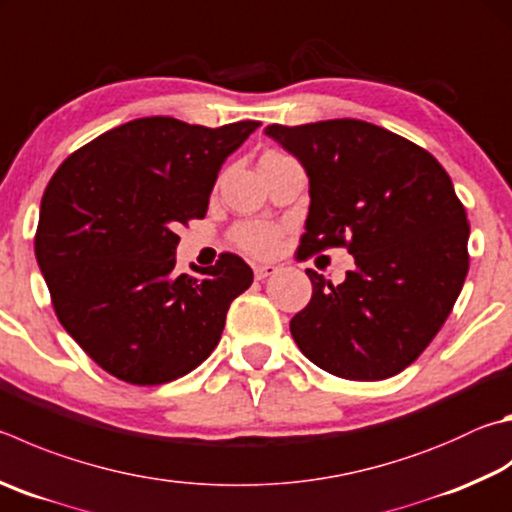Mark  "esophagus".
Wrapping results in <instances>:
<instances>
[{"label":"esophagus","instance_id":"obj_1","mask_svg":"<svg viewBox=\"0 0 512 512\" xmlns=\"http://www.w3.org/2000/svg\"><path fill=\"white\" fill-rule=\"evenodd\" d=\"M253 271H255V277H257V280H266L268 275L277 273V266H273V264H255V266H253Z\"/></svg>","mask_w":512,"mask_h":512}]
</instances>
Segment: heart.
<instances>
[{
  "mask_svg": "<svg viewBox=\"0 0 512 512\" xmlns=\"http://www.w3.org/2000/svg\"><path fill=\"white\" fill-rule=\"evenodd\" d=\"M280 237L282 230L275 224H268V221H241V224H237L235 230H232V241H235L244 253L255 257L273 255L277 250V244H280Z\"/></svg>",
  "mask_w": 512,
  "mask_h": 512,
  "instance_id": "obj_1",
  "label": "heart"
}]
</instances>
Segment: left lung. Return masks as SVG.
I'll list each match as a JSON object with an SVG mask.
<instances>
[{
    "mask_svg": "<svg viewBox=\"0 0 512 512\" xmlns=\"http://www.w3.org/2000/svg\"><path fill=\"white\" fill-rule=\"evenodd\" d=\"M309 174L297 255L347 248L356 268L331 284L306 271L311 302L291 320L306 358L347 380H383L421 356L448 320L470 266L466 208L448 172L407 138L365 120L271 125Z\"/></svg>",
    "mask_w": 512,
    "mask_h": 512,
    "instance_id": "obj_1",
    "label": "left lung"
}]
</instances>
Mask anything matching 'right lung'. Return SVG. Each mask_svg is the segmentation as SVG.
I'll list each match as a JSON object with an SVG mask.
<instances>
[{
	"mask_svg": "<svg viewBox=\"0 0 512 512\" xmlns=\"http://www.w3.org/2000/svg\"><path fill=\"white\" fill-rule=\"evenodd\" d=\"M262 125L136 118L73 152L46 185L35 257L55 315L82 351L129 385H163L217 347L235 297L253 284L221 253L176 273V230L203 219L228 156Z\"/></svg>",
	"mask_w": 512,
	"mask_h": 512,
	"instance_id": "right-lung-1",
	"label": "right lung"
}]
</instances>
